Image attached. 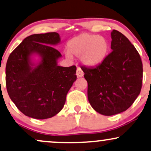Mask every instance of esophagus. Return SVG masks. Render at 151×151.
Masks as SVG:
<instances>
[{
    "label": "esophagus",
    "mask_w": 151,
    "mask_h": 151,
    "mask_svg": "<svg viewBox=\"0 0 151 151\" xmlns=\"http://www.w3.org/2000/svg\"><path fill=\"white\" fill-rule=\"evenodd\" d=\"M77 76L78 77H82L83 76V72L80 68L77 69Z\"/></svg>",
    "instance_id": "1"
}]
</instances>
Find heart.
<instances>
[{"instance_id":"b5f03b06","label":"heart","mask_w":151,"mask_h":151,"mask_svg":"<svg viewBox=\"0 0 151 151\" xmlns=\"http://www.w3.org/2000/svg\"><path fill=\"white\" fill-rule=\"evenodd\" d=\"M108 41L102 36L83 33L70 39L68 43L67 58L80 56V60L87 67H95L102 63L109 51Z\"/></svg>"}]
</instances>
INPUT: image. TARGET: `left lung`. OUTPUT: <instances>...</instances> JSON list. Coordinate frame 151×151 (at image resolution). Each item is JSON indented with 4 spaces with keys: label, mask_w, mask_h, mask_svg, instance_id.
I'll return each mask as SVG.
<instances>
[{
    "label": "left lung",
    "mask_w": 151,
    "mask_h": 151,
    "mask_svg": "<svg viewBox=\"0 0 151 151\" xmlns=\"http://www.w3.org/2000/svg\"><path fill=\"white\" fill-rule=\"evenodd\" d=\"M112 52L96 68L81 67L88 83V102L96 112L111 116L125 111L141 92L143 65L124 35L111 32Z\"/></svg>",
    "instance_id": "left-lung-1"
}]
</instances>
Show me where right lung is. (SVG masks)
<instances>
[{"mask_svg": "<svg viewBox=\"0 0 151 151\" xmlns=\"http://www.w3.org/2000/svg\"><path fill=\"white\" fill-rule=\"evenodd\" d=\"M60 41L56 32L32 34L9 56L5 68L7 91L26 116L48 119L64 107L67 94L77 79V68L58 65L62 55L53 46Z\"/></svg>", "mask_w": 151, "mask_h": 151, "instance_id": "obj_1", "label": "right lung"}]
</instances>
